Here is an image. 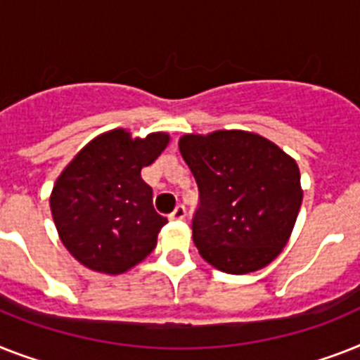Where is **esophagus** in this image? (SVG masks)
I'll use <instances>...</instances> for the list:
<instances>
[{
	"label": "esophagus",
	"mask_w": 360,
	"mask_h": 360,
	"mask_svg": "<svg viewBox=\"0 0 360 360\" xmlns=\"http://www.w3.org/2000/svg\"><path fill=\"white\" fill-rule=\"evenodd\" d=\"M169 219H171V221H184V219H186V207H184L182 204L176 206L174 207V212L169 215Z\"/></svg>",
	"instance_id": "34e87169"
}]
</instances>
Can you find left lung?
<instances>
[{
    "label": "left lung",
    "mask_w": 360,
    "mask_h": 360,
    "mask_svg": "<svg viewBox=\"0 0 360 360\" xmlns=\"http://www.w3.org/2000/svg\"><path fill=\"white\" fill-rule=\"evenodd\" d=\"M180 154L198 186L193 240L226 274H248L280 255L302 206L300 169L259 134H186Z\"/></svg>",
    "instance_id": "1"
}]
</instances>
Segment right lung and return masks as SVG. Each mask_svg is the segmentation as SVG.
Segmentation results:
<instances>
[{
  "label": "right lung",
  "mask_w": 360,
  "mask_h": 360,
  "mask_svg": "<svg viewBox=\"0 0 360 360\" xmlns=\"http://www.w3.org/2000/svg\"><path fill=\"white\" fill-rule=\"evenodd\" d=\"M169 143V134L132 138L124 129L86 145L53 186L51 213L58 237L80 265L123 274L147 257L167 219L153 206L141 169Z\"/></svg>",
  "instance_id": "right-lung-1"
}]
</instances>
